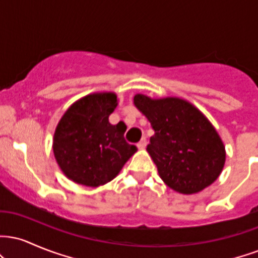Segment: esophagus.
Instances as JSON below:
<instances>
[{
    "label": "esophagus",
    "instance_id": "1",
    "mask_svg": "<svg viewBox=\"0 0 258 258\" xmlns=\"http://www.w3.org/2000/svg\"><path fill=\"white\" fill-rule=\"evenodd\" d=\"M147 143H148V142H147V138H146V137H143V138H142L141 141H139L138 143H137V147L139 148V149H144V148L147 147Z\"/></svg>",
    "mask_w": 258,
    "mask_h": 258
}]
</instances>
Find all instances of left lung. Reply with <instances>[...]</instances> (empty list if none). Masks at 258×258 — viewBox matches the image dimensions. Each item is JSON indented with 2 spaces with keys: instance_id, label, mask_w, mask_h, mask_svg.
Instances as JSON below:
<instances>
[{
  "instance_id": "obj_1",
  "label": "left lung",
  "mask_w": 258,
  "mask_h": 258,
  "mask_svg": "<svg viewBox=\"0 0 258 258\" xmlns=\"http://www.w3.org/2000/svg\"><path fill=\"white\" fill-rule=\"evenodd\" d=\"M135 105L154 130L147 150L161 179L182 194L199 193L218 178L226 150L214 126L190 103L136 94Z\"/></svg>"
}]
</instances>
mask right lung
Listing matches in <instances>:
<instances>
[{
	"label": "right lung",
	"instance_id": "1",
	"mask_svg": "<svg viewBox=\"0 0 258 258\" xmlns=\"http://www.w3.org/2000/svg\"><path fill=\"white\" fill-rule=\"evenodd\" d=\"M116 105L114 93H94L74 103L63 115L53 153L68 178L87 186L105 184L137 152L123 137L125 127L109 122Z\"/></svg>",
	"mask_w": 258,
	"mask_h": 258
}]
</instances>
